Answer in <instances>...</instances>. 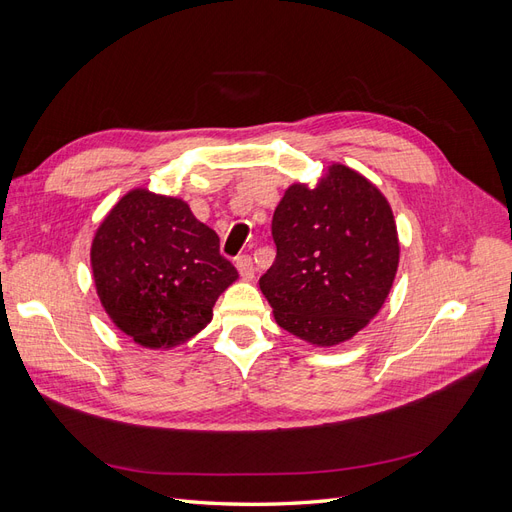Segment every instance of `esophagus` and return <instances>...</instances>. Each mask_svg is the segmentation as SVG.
I'll list each match as a JSON object with an SVG mask.
<instances>
[{"instance_id": "34e87169", "label": "esophagus", "mask_w": 512, "mask_h": 512, "mask_svg": "<svg viewBox=\"0 0 512 512\" xmlns=\"http://www.w3.org/2000/svg\"><path fill=\"white\" fill-rule=\"evenodd\" d=\"M237 269H239L243 280H252V277H254V262H252L250 256H239L237 258Z\"/></svg>"}]
</instances>
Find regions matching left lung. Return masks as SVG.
<instances>
[{"label": "left lung", "mask_w": 512, "mask_h": 512, "mask_svg": "<svg viewBox=\"0 0 512 512\" xmlns=\"http://www.w3.org/2000/svg\"><path fill=\"white\" fill-rule=\"evenodd\" d=\"M277 256L260 277L275 322L312 346L348 342L389 297L399 239L389 200L331 164L314 188L292 183L273 213Z\"/></svg>", "instance_id": "obj_1"}]
</instances>
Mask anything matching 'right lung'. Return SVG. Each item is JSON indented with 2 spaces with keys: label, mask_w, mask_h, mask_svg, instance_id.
Instances as JSON below:
<instances>
[{
  "label": "right lung",
  "mask_w": 512,
  "mask_h": 512,
  "mask_svg": "<svg viewBox=\"0 0 512 512\" xmlns=\"http://www.w3.org/2000/svg\"><path fill=\"white\" fill-rule=\"evenodd\" d=\"M104 312L136 344L170 350L203 331L239 273L220 237L181 198L136 188L108 211L91 243Z\"/></svg>",
  "instance_id": "obj_1"
}]
</instances>
